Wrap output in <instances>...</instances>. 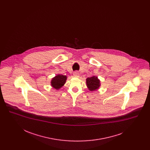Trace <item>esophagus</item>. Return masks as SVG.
<instances>
[{"mask_svg": "<svg viewBox=\"0 0 150 150\" xmlns=\"http://www.w3.org/2000/svg\"><path fill=\"white\" fill-rule=\"evenodd\" d=\"M73 75L74 77H76V78H78L79 76V73L78 71H75L73 74Z\"/></svg>", "mask_w": 150, "mask_h": 150, "instance_id": "1", "label": "esophagus"}]
</instances>
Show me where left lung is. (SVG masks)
Wrapping results in <instances>:
<instances>
[{"label":"left lung","mask_w":150,"mask_h":150,"mask_svg":"<svg viewBox=\"0 0 150 150\" xmlns=\"http://www.w3.org/2000/svg\"><path fill=\"white\" fill-rule=\"evenodd\" d=\"M100 80L96 76H92L86 79V85L90 91H94L99 88Z\"/></svg>","instance_id":"obj_1"}]
</instances>
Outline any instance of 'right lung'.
I'll return each mask as SVG.
<instances>
[{
  "instance_id": "obj_1",
  "label": "right lung",
  "mask_w": 150,
  "mask_h": 150,
  "mask_svg": "<svg viewBox=\"0 0 150 150\" xmlns=\"http://www.w3.org/2000/svg\"><path fill=\"white\" fill-rule=\"evenodd\" d=\"M67 77L63 75H58L51 81V84L55 89H59L64 85Z\"/></svg>"
}]
</instances>
